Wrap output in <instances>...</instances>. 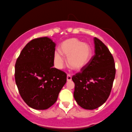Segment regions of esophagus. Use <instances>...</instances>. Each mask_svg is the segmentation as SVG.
Wrapping results in <instances>:
<instances>
[{"instance_id":"34e87169","label":"esophagus","mask_w":132,"mask_h":132,"mask_svg":"<svg viewBox=\"0 0 132 132\" xmlns=\"http://www.w3.org/2000/svg\"><path fill=\"white\" fill-rule=\"evenodd\" d=\"M71 79H72L71 75H69V74H68V75H67V81H71Z\"/></svg>"}]
</instances>
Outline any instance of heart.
Returning a JSON list of instances; mask_svg holds the SVG:
<instances>
[{"label": "heart", "mask_w": 132, "mask_h": 132, "mask_svg": "<svg viewBox=\"0 0 132 132\" xmlns=\"http://www.w3.org/2000/svg\"><path fill=\"white\" fill-rule=\"evenodd\" d=\"M62 54L68 56V63L71 68L81 70L88 64L92 55L90 46L87 43H82L77 39L73 38L63 42L60 47ZM54 63L57 68H63L64 59L61 54L56 52L54 54Z\"/></svg>", "instance_id": "heart-1"}]
</instances>
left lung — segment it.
<instances>
[{"label": "left lung", "instance_id": "8db88e82", "mask_svg": "<svg viewBox=\"0 0 132 132\" xmlns=\"http://www.w3.org/2000/svg\"><path fill=\"white\" fill-rule=\"evenodd\" d=\"M94 43L95 55L81 72L72 77L75 85L74 98L86 110L96 109L107 100L116 73L113 57L108 47L96 37Z\"/></svg>", "mask_w": 132, "mask_h": 132}]
</instances>
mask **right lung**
I'll return each mask as SVG.
<instances>
[{
	"instance_id": "1",
	"label": "right lung",
	"mask_w": 132,
	"mask_h": 132,
	"mask_svg": "<svg viewBox=\"0 0 132 132\" xmlns=\"http://www.w3.org/2000/svg\"><path fill=\"white\" fill-rule=\"evenodd\" d=\"M56 44L47 37L34 39L17 59L15 80L20 95L36 110L54 105L66 82V73L53 68Z\"/></svg>"
}]
</instances>
